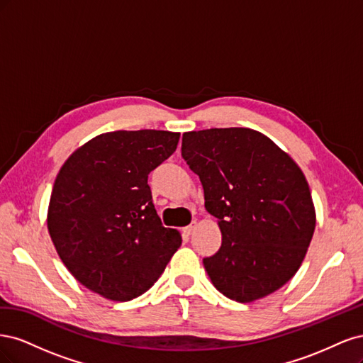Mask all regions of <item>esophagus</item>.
Segmentation results:
<instances>
[{"label": "esophagus", "instance_id": "34e87169", "mask_svg": "<svg viewBox=\"0 0 363 363\" xmlns=\"http://www.w3.org/2000/svg\"><path fill=\"white\" fill-rule=\"evenodd\" d=\"M196 225H199V224H196V221H192V223H191L188 227H184V228H183V232L189 236V235H192V233L195 232Z\"/></svg>", "mask_w": 363, "mask_h": 363}]
</instances>
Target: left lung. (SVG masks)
<instances>
[{
	"instance_id": "obj_1",
	"label": "left lung",
	"mask_w": 363,
	"mask_h": 363,
	"mask_svg": "<svg viewBox=\"0 0 363 363\" xmlns=\"http://www.w3.org/2000/svg\"><path fill=\"white\" fill-rule=\"evenodd\" d=\"M182 156L200 177L206 211L223 235L221 248L203 259L213 286L239 303L280 289L301 267L316 225L301 168L245 127L186 131Z\"/></svg>"
}]
</instances>
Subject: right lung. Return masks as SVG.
<instances>
[{
	"label": "right lung",
	"mask_w": 363,
	"mask_h": 363,
	"mask_svg": "<svg viewBox=\"0 0 363 363\" xmlns=\"http://www.w3.org/2000/svg\"><path fill=\"white\" fill-rule=\"evenodd\" d=\"M180 133L118 130L98 135L62 164L48 204V233L63 265L89 291L128 301L148 291L182 245L151 201L148 174Z\"/></svg>",
	"instance_id": "1"
}]
</instances>
